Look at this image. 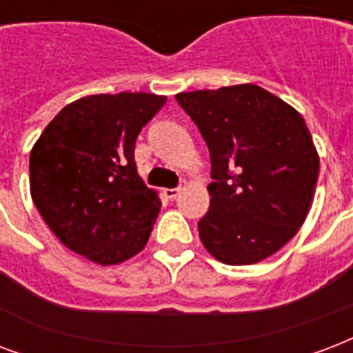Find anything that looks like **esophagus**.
Wrapping results in <instances>:
<instances>
[{
    "mask_svg": "<svg viewBox=\"0 0 353 353\" xmlns=\"http://www.w3.org/2000/svg\"><path fill=\"white\" fill-rule=\"evenodd\" d=\"M165 194H166V198H170V200H176L177 194H179V188H166Z\"/></svg>",
    "mask_w": 353,
    "mask_h": 353,
    "instance_id": "obj_1",
    "label": "esophagus"
}]
</instances>
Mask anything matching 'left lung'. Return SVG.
Returning <instances> with one entry per match:
<instances>
[{
	"label": "left lung",
	"mask_w": 353,
	"mask_h": 353,
	"mask_svg": "<svg viewBox=\"0 0 353 353\" xmlns=\"http://www.w3.org/2000/svg\"><path fill=\"white\" fill-rule=\"evenodd\" d=\"M211 155L203 246L225 265H254L298 233L313 205L319 153L294 107L257 85L176 96Z\"/></svg>",
	"instance_id": "1"
}]
</instances>
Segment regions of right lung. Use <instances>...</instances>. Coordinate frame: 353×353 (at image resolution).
I'll return each mask as SVG.
<instances>
[{
  "mask_svg": "<svg viewBox=\"0 0 353 353\" xmlns=\"http://www.w3.org/2000/svg\"><path fill=\"white\" fill-rule=\"evenodd\" d=\"M165 103L157 94H94L66 105L34 142L31 198L66 248L109 266L146 246L161 200L137 172L134 142Z\"/></svg>",
  "mask_w": 353,
  "mask_h": 353,
  "instance_id": "obj_1",
  "label": "right lung"
}]
</instances>
